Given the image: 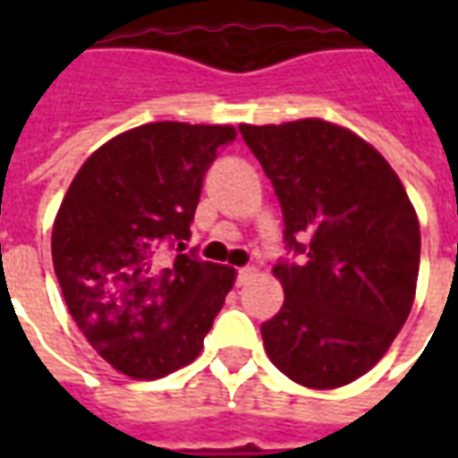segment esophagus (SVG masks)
Masks as SVG:
<instances>
[{"mask_svg":"<svg viewBox=\"0 0 458 458\" xmlns=\"http://www.w3.org/2000/svg\"><path fill=\"white\" fill-rule=\"evenodd\" d=\"M255 275V267H250V265H245V267L238 269V284H245L250 277Z\"/></svg>","mask_w":458,"mask_h":458,"instance_id":"esophagus-1","label":"esophagus"}]
</instances>
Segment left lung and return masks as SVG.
<instances>
[{"label":"left lung","instance_id":"8db88e82","mask_svg":"<svg viewBox=\"0 0 458 458\" xmlns=\"http://www.w3.org/2000/svg\"><path fill=\"white\" fill-rule=\"evenodd\" d=\"M275 186L284 304L262 324L269 360L294 383L331 390L373 368L412 309L420 223L390 164L324 120L240 124Z\"/></svg>","mask_w":458,"mask_h":458}]
</instances>
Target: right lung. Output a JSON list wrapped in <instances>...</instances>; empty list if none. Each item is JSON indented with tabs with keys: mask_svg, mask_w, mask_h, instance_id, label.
Returning <instances> with one entry per match:
<instances>
[{
	"mask_svg": "<svg viewBox=\"0 0 458 458\" xmlns=\"http://www.w3.org/2000/svg\"><path fill=\"white\" fill-rule=\"evenodd\" d=\"M235 140L228 124L151 122L75 174L51 252L71 317L114 370L154 380L189 365L235 269L183 252L203 179Z\"/></svg>",
	"mask_w": 458,
	"mask_h": 458,
	"instance_id": "add662e5",
	"label": "right lung"
}]
</instances>
